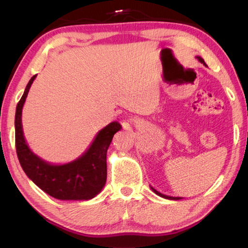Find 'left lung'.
<instances>
[{"label":"left lung","instance_id":"1","mask_svg":"<svg viewBox=\"0 0 248 248\" xmlns=\"http://www.w3.org/2000/svg\"><path fill=\"white\" fill-rule=\"evenodd\" d=\"M197 59H198L199 60V62H201V63H203V65H205L207 66V64L204 63V60L201 57H196ZM151 189H152L155 194H156L157 196H159V197H162V198H165V199H170V200H179V199H182L180 198V197H170V196H166V195H163V194H161V192H158L157 190H155L153 187H151Z\"/></svg>","mask_w":248,"mask_h":248}]
</instances>
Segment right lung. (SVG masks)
Instances as JSON below:
<instances>
[{"mask_svg":"<svg viewBox=\"0 0 248 248\" xmlns=\"http://www.w3.org/2000/svg\"><path fill=\"white\" fill-rule=\"evenodd\" d=\"M33 75L17 104L15 114V144L25 174L46 194L59 200H90L97 196L107 179V150L114 134L121 129L117 121L100 130L86 152L66 164H51L29 149L22 125V110Z\"/></svg>","mask_w":248,"mask_h":248,"instance_id":"1","label":"right lung"}]
</instances>
